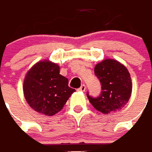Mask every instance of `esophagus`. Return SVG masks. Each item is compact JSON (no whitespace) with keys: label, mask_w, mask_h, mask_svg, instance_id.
<instances>
[{"label":"esophagus","mask_w":152,"mask_h":152,"mask_svg":"<svg viewBox=\"0 0 152 152\" xmlns=\"http://www.w3.org/2000/svg\"><path fill=\"white\" fill-rule=\"evenodd\" d=\"M86 86H85V85H82L80 88H77V90H78V91H82V92H84V91L86 90Z\"/></svg>","instance_id":"obj_1"}]
</instances>
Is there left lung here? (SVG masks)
I'll return each mask as SVG.
<instances>
[{
	"instance_id": "8db88e82",
	"label": "left lung",
	"mask_w": 152,
	"mask_h": 152,
	"mask_svg": "<svg viewBox=\"0 0 152 152\" xmlns=\"http://www.w3.org/2000/svg\"><path fill=\"white\" fill-rule=\"evenodd\" d=\"M94 73L101 84V93L97 97H87L94 108L109 114L122 109L132 93V82L128 70L115 59H105L96 64Z\"/></svg>"
}]
</instances>
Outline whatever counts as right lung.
I'll return each instance as SVG.
<instances>
[{
    "instance_id": "1",
    "label": "right lung",
    "mask_w": 152,
    "mask_h": 152,
    "mask_svg": "<svg viewBox=\"0 0 152 152\" xmlns=\"http://www.w3.org/2000/svg\"><path fill=\"white\" fill-rule=\"evenodd\" d=\"M75 91L68 86V79L59 74V66L48 60L37 63L24 80L23 93L28 104L48 116L61 110Z\"/></svg>"
}]
</instances>
